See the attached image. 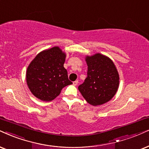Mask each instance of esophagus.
<instances>
[{
    "label": "esophagus",
    "instance_id": "1",
    "mask_svg": "<svg viewBox=\"0 0 149 149\" xmlns=\"http://www.w3.org/2000/svg\"><path fill=\"white\" fill-rule=\"evenodd\" d=\"M73 85H75V86H76L77 84H78V80H76V81H74V82H73Z\"/></svg>",
    "mask_w": 149,
    "mask_h": 149
}]
</instances>
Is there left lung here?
<instances>
[{
	"instance_id": "left-lung-1",
	"label": "left lung",
	"mask_w": 149,
	"mask_h": 149,
	"mask_svg": "<svg viewBox=\"0 0 149 149\" xmlns=\"http://www.w3.org/2000/svg\"><path fill=\"white\" fill-rule=\"evenodd\" d=\"M87 77L78 86L86 101L93 106L104 104L113 98L118 91L120 78L110 58L96 54L86 56Z\"/></svg>"
}]
</instances>
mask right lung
<instances>
[{
	"instance_id": "add662e5",
	"label": "right lung",
	"mask_w": 149,
	"mask_h": 149,
	"mask_svg": "<svg viewBox=\"0 0 149 149\" xmlns=\"http://www.w3.org/2000/svg\"><path fill=\"white\" fill-rule=\"evenodd\" d=\"M66 54L58 47L42 51L28 66L26 80L34 96L42 101H52L65 86L72 84L64 67Z\"/></svg>"
}]
</instances>
